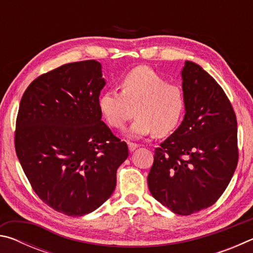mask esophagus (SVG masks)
<instances>
[{
	"label": "esophagus",
	"instance_id": "obj_1",
	"mask_svg": "<svg viewBox=\"0 0 253 253\" xmlns=\"http://www.w3.org/2000/svg\"><path fill=\"white\" fill-rule=\"evenodd\" d=\"M137 147H138V145H137V144H134V143H128V148H129V151H130V152H134Z\"/></svg>",
	"mask_w": 253,
	"mask_h": 253
}]
</instances>
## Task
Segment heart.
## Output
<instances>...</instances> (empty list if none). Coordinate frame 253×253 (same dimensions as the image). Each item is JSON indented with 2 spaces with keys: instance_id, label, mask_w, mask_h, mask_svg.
<instances>
[{
  "instance_id": "heart-1",
  "label": "heart",
  "mask_w": 253,
  "mask_h": 253,
  "mask_svg": "<svg viewBox=\"0 0 253 253\" xmlns=\"http://www.w3.org/2000/svg\"><path fill=\"white\" fill-rule=\"evenodd\" d=\"M121 92L104 91L98 108L110 127L121 129L136 115L127 131L131 138L151 135L166 136L176 129L185 110V97L179 85L165 79L148 67H137L119 80Z\"/></svg>"
}]
</instances>
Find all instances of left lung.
Returning <instances> with one entry per match:
<instances>
[{
  "label": "left lung",
  "mask_w": 253,
  "mask_h": 253,
  "mask_svg": "<svg viewBox=\"0 0 253 253\" xmlns=\"http://www.w3.org/2000/svg\"><path fill=\"white\" fill-rule=\"evenodd\" d=\"M185 115L155 149L147 184L153 198L179 215L216 202L238 164L237 118L220 84L202 67L181 71Z\"/></svg>",
  "instance_id": "8db88e82"
}]
</instances>
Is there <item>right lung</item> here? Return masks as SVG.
I'll return each mask as SVG.
<instances>
[{
    "label": "right lung",
    "instance_id": "right-lung-1",
    "mask_svg": "<svg viewBox=\"0 0 253 253\" xmlns=\"http://www.w3.org/2000/svg\"><path fill=\"white\" fill-rule=\"evenodd\" d=\"M105 84L96 60L72 62L38 77L20 102V164L38 196L69 216L91 213L110 198L128 156L127 144L101 122Z\"/></svg>",
    "mask_w": 253,
    "mask_h": 253
}]
</instances>
